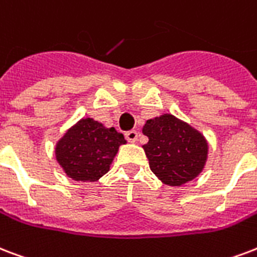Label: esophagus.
I'll list each match as a JSON object with an SVG mask.
<instances>
[{"label": "esophagus", "mask_w": 257, "mask_h": 257, "mask_svg": "<svg viewBox=\"0 0 257 257\" xmlns=\"http://www.w3.org/2000/svg\"><path fill=\"white\" fill-rule=\"evenodd\" d=\"M125 137H126V140L131 143L137 142V137H139V133L137 131H128V132L125 133Z\"/></svg>", "instance_id": "obj_1"}]
</instances>
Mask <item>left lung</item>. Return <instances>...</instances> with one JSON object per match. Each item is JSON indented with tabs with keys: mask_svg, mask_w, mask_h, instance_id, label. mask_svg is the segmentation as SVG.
<instances>
[{
	"mask_svg": "<svg viewBox=\"0 0 257 257\" xmlns=\"http://www.w3.org/2000/svg\"><path fill=\"white\" fill-rule=\"evenodd\" d=\"M143 133L150 139L143 146L150 168L163 183L182 186L201 174L207 143L198 131L172 114H163L147 120Z\"/></svg>",
	"mask_w": 257,
	"mask_h": 257,
	"instance_id": "8db88e82",
	"label": "left lung"
}]
</instances>
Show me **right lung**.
Returning <instances> with one entry per match:
<instances>
[{
	"instance_id": "right-lung-1",
	"label": "right lung",
	"mask_w": 257,
	"mask_h": 257,
	"mask_svg": "<svg viewBox=\"0 0 257 257\" xmlns=\"http://www.w3.org/2000/svg\"><path fill=\"white\" fill-rule=\"evenodd\" d=\"M124 136L93 118H82L70 128L55 148L56 160L74 181L95 182L109 171Z\"/></svg>"
}]
</instances>
